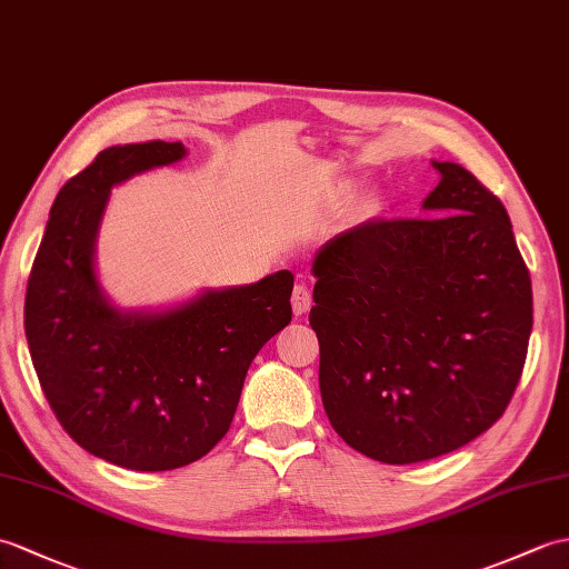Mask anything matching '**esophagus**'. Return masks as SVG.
Instances as JSON below:
<instances>
[{"instance_id":"esophagus-1","label":"esophagus","mask_w":569,"mask_h":569,"mask_svg":"<svg viewBox=\"0 0 569 569\" xmlns=\"http://www.w3.org/2000/svg\"><path fill=\"white\" fill-rule=\"evenodd\" d=\"M290 306H293V315L296 317H300V315H306L310 308H312V293H310V288L308 286H296L293 288V298H290Z\"/></svg>"}]
</instances>
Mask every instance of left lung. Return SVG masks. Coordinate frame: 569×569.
<instances>
[{"instance_id":"obj_1","label":"left lung","mask_w":569,"mask_h":569,"mask_svg":"<svg viewBox=\"0 0 569 569\" xmlns=\"http://www.w3.org/2000/svg\"><path fill=\"white\" fill-rule=\"evenodd\" d=\"M441 174L425 218L371 220L312 261L310 325L335 431L390 466L451 453L505 415L533 293L507 208L468 169Z\"/></svg>"}]
</instances>
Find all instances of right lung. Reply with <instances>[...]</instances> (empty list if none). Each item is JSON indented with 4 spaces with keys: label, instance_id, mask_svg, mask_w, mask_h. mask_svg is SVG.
<instances>
[{
    "label": "right lung",
    "instance_id": "add662e5",
    "mask_svg": "<svg viewBox=\"0 0 569 569\" xmlns=\"http://www.w3.org/2000/svg\"><path fill=\"white\" fill-rule=\"evenodd\" d=\"M183 157L164 140L101 150L60 189L26 288V339L52 412L84 451L140 472L189 466L228 433L249 363L293 315L286 269L154 310L106 293L97 242L111 189Z\"/></svg>",
    "mask_w": 569,
    "mask_h": 569
}]
</instances>
